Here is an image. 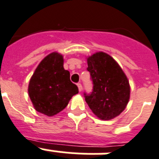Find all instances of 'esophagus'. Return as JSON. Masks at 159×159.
Returning a JSON list of instances; mask_svg holds the SVG:
<instances>
[{
  "label": "esophagus",
  "instance_id": "obj_1",
  "mask_svg": "<svg viewBox=\"0 0 159 159\" xmlns=\"http://www.w3.org/2000/svg\"><path fill=\"white\" fill-rule=\"evenodd\" d=\"M77 87H78V90L79 91H82V86L81 83H77Z\"/></svg>",
  "mask_w": 159,
  "mask_h": 159
}]
</instances>
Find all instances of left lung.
Instances as JSON below:
<instances>
[{"instance_id":"1","label":"left lung","mask_w":159,"mask_h":159,"mask_svg":"<svg viewBox=\"0 0 159 159\" xmlns=\"http://www.w3.org/2000/svg\"><path fill=\"white\" fill-rule=\"evenodd\" d=\"M86 59L94 86L91 94H85L86 102L98 119L110 120L127 107L130 98L128 77L116 61L103 52Z\"/></svg>"}]
</instances>
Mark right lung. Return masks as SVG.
<instances>
[{
	"instance_id": "1",
	"label": "right lung",
	"mask_w": 159,
	"mask_h": 159,
	"mask_svg": "<svg viewBox=\"0 0 159 159\" xmlns=\"http://www.w3.org/2000/svg\"><path fill=\"white\" fill-rule=\"evenodd\" d=\"M77 93L78 88L70 81V73L64 69L63 56L57 52L41 61L28 86L34 109L48 116L61 112Z\"/></svg>"
}]
</instances>
